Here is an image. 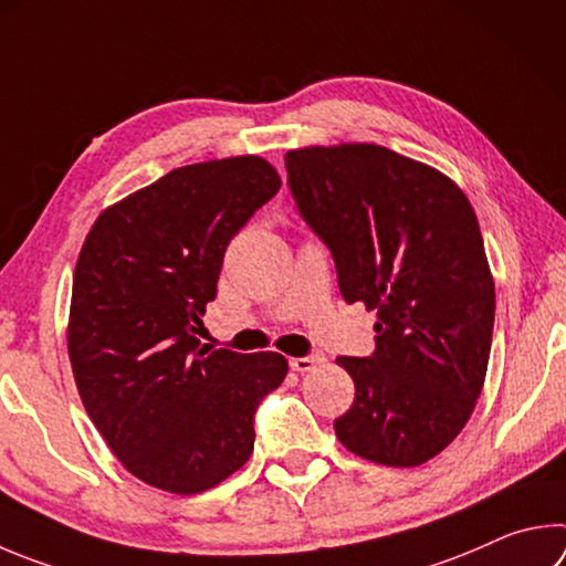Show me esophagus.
Listing matches in <instances>:
<instances>
[{
    "instance_id": "34e87169",
    "label": "esophagus",
    "mask_w": 566,
    "mask_h": 566,
    "mask_svg": "<svg viewBox=\"0 0 566 566\" xmlns=\"http://www.w3.org/2000/svg\"><path fill=\"white\" fill-rule=\"evenodd\" d=\"M318 364H322V356H302V358H290V366L292 371H312V368H316Z\"/></svg>"
}]
</instances>
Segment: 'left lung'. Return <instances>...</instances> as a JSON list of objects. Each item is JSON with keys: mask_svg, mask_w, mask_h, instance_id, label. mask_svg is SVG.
Returning a JSON list of instances; mask_svg holds the SVG:
<instances>
[{"mask_svg": "<svg viewBox=\"0 0 566 566\" xmlns=\"http://www.w3.org/2000/svg\"><path fill=\"white\" fill-rule=\"evenodd\" d=\"M284 166L342 296L378 316L376 352L336 358L356 386L336 438L381 465H423L465 428L488 374L495 282L475 210L443 172L374 143L290 150Z\"/></svg>", "mask_w": 566, "mask_h": 566, "instance_id": "obj_1", "label": "left lung"}]
</instances>
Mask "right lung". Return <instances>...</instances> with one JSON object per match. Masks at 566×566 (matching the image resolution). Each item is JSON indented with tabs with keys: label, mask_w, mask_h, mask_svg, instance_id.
Masks as SVG:
<instances>
[{
	"label": "right lung",
	"mask_w": 566,
	"mask_h": 566,
	"mask_svg": "<svg viewBox=\"0 0 566 566\" xmlns=\"http://www.w3.org/2000/svg\"><path fill=\"white\" fill-rule=\"evenodd\" d=\"M282 180L260 156L170 170L98 214L81 248L69 358L88 418L123 468L195 495L254 450V410L286 358L200 346L222 256Z\"/></svg>",
	"instance_id": "add662e5"
}]
</instances>
